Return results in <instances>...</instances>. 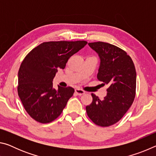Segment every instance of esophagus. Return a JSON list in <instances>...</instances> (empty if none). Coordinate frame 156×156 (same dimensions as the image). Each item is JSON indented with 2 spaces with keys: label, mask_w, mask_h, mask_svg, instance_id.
<instances>
[{
  "label": "esophagus",
  "mask_w": 156,
  "mask_h": 156,
  "mask_svg": "<svg viewBox=\"0 0 156 156\" xmlns=\"http://www.w3.org/2000/svg\"><path fill=\"white\" fill-rule=\"evenodd\" d=\"M75 92L78 95H80V96H81V95H83V94H84V91L83 90V89H75Z\"/></svg>",
  "instance_id": "obj_1"
}]
</instances>
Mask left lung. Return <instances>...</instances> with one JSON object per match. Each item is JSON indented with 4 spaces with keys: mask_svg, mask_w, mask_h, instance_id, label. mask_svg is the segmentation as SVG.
I'll list each match as a JSON object with an SVG mask.
<instances>
[{
    "mask_svg": "<svg viewBox=\"0 0 156 156\" xmlns=\"http://www.w3.org/2000/svg\"><path fill=\"white\" fill-rule=\"evenodd\" d=\"M89 45L100 58L97 78L103 85L109 87L102 100L91 94L93 100L86 107V112L96 125L109 126L118 122L133 103L136 89V68L131 58L119 47L100 41L89 43Z\"/></svg>",
    "mask_w": 156,
    "mask_h": 156,
    "instance_id": "1",
    "label": "left lung"
}]
</instances>
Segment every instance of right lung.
Listing matches in <instances>:
<instances>
[{
    "instance_id": "1",
    "label": "right lung",
    "mask_w": 156,
    "mask_h": 156,
    "mask_svg": "<svg viewBox=\"0 0 156 156\" xmlns=\"http://www.w3.org/2000/svg\"><path fill=\"white\" fill-rule=\"evenodd\" d=\"M87 44L84 41H49L34 48L25 56L18 71V94L33 119L46 124L61 114L74 89L58 86L52 80L59 69H65L69 58Z\"/></svg>"
}]
</instances>
